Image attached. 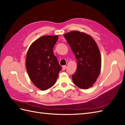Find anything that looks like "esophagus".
Here are the masks:
<instances>
[{
	"label": "esophagus",
	"mask_w": 125,
	"mask_h": 125,
	"mask_svg": "<svg viewBox=\"0 0 125 125\" xmlns=\"http://www.w3.org/2000/svg\"><path fill=\"white\" fill-rule=\"evenodd\" d=\"M62 70H66V66L65 65H64V66H62Z\"/></svg>",
	"instance_id": "obj_1"
}]
</instances>
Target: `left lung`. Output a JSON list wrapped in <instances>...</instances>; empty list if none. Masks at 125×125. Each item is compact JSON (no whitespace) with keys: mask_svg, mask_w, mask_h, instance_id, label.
I'll use <instances>...</instances> for the list:
<instances>
[{"mask_svg":"<svg viewBox=\"0 0 125 125\" xmlns=\"http://www.w3.org/2000/svg\"><path fill=\"white\" fill-rule=\"evenodd\" d=\"M63 36L77 59L76 71L72 76L73 83L82 89L90 88L101 71V57L97 44L90 35L78 31Z\"/></svg>","mask_w":125,"mask_h":125,"instance_id":"1","label":"left lung"}]
</instances>
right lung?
<instances>
[{
	"instance_id": "add662e5",
	"label": "right lung",
	"mask_w": 125,
	"mask_h": 125,
	"mask_svg": "<svg viewBox=\"0 0 125 125\" xmlns=\"http://www.w3.org/2000/svg\"><path fill=\"white\" fill-rule=\"evenodd\" d=\"M58 39V35L41 36L31 44L27 52L25 66L28 75L41 90L54 85L62 69L53 52Z\"/></svg>"
}]
</instances>
